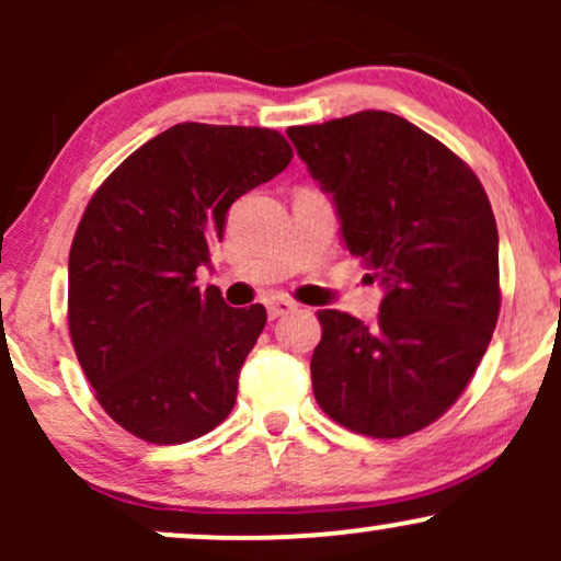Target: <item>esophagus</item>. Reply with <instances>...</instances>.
<instances>
[{"label": "esophagus", "instance_id": "1", "mask_svg": "<svg viewBox=\"0 0 561 561\" xmlns=\"http://www.w3.org/2000/svg\"><path fill=\"white\" fill-rule=\"evenodd\" d=\"M266 311H268V319H279V317H285V313L295 311V302L287 298H268Z\"/></svg>", "mask_w": 561, "mask_h": 561}]
</instances>
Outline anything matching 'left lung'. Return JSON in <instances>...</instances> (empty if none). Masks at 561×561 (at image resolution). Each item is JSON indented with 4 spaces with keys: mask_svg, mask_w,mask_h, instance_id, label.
Here are the masks:
<instances>
[{
    "mask_svg": "<svg viewBox=\"0 0 561 561\" xmlns=\"http://www.w3.org/2000/svg\"><path fill=\"white\" fill-rule=\"evenodd\" d=\"M340 234L385 289L371 324L319 311L313 396L369 437L433 424L467 388L499 321V229L480 179L427 131L385 111L287 128Z\"/></svg>",
    "mask_w": 561,
    "mask_h": 561,
    "instance_id": "left-lung-1",
    "label": "left lung"
}]
</instances>
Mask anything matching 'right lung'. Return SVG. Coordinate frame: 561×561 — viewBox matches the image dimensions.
Here are the masks:
<instances>
[{"label": "right lung", "instance_id": "obj_1", "mask_svg": "<svg viewBox=\"0 0 561 561\" xmlns=\"http://www.w3.org/2000/svg\"><path fill=\"white\" fill-rule=\"evenodd\" d=\"M289 160L272 128L176 124L89 199L68 259L70 340L96 401L141 440H195L234 409L266 308H231L195 274L231 203Z\"/></svg>", "mask_w": 561, "mask_h": 561}]
</instances>
